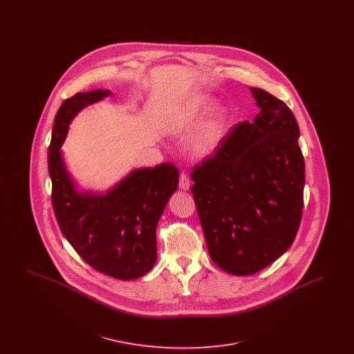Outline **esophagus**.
<instances>
[{"instance_id": "1", "label": "esophagus", "mask_w": 354, "mask_h": 354, "mask_svg": "<svg viewBox=\"0 0 354 354\" xmlns=\"http://www.w3.org/2000/svg\"><path fill=\"white\" fill-rule=\"evenodd\" d=\"M189 185L191 183H189V179H188L187 174L182 172L180 176H179V188L183 189V191H188L189 189Z\"/></svg>"}]
</instances>
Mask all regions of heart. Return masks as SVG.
<instances>
[{
    "instance_id": "1",
    "label": "heart",
    "mask_w": 354,
    "mask_h": 354,
    "mask_svg": "<svg viewBox=\"0 0 354 354\" xmlns=\"http://www.w3.org/2000/svg\"><path fill=\"white\" fill-rule=\"evenodd\" d=\"M214 106H215V101L205 94H195L189 97L179 110L178 119H176L178 130L180 131L189 130ZM227 123H228L227 111L223 109L215 111L203 123L202 127L196 131V134L189 139L188 142L189 152L196 158H204L212 153L218 147L221 138L224 136Z\"/></svg>"
}]
</instances>
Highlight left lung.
I'll return each instance as SVG.
<instances>
[{"mask_svg":"<svg viewBox=\"0 0 354 354\" xmlns=\"http://www.w3.org/2000/svg\"><path fill=\"white\" fill-rule=\"evenodd\" d=\"M250 90L260 113L231 129L191 174L209 257L235 276L264 270L286 253L303 214L297 120L268 91Z\"/></svg>","mask_w":354,"mask_h":354,"instance_id":"left-lung-1","label":"left lung"}]
</instances>
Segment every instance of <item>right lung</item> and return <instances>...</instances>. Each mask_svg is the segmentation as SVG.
<instances>
[{
    "label": "right lung",
    "mask_w": 354,
    "mask_h": 354,
    "mask_svg": "<svg viewBox=\"0 0 354 354\" xmlns=\"http://www.w3.org/2000/svg\"><path fill=\"white\" fill-rule=\"evenodd\" d=\"M109 95L110 90L97 88L77 93L61 104L48 155L51 202L62 234L88 266L119 280H133L156 263V224L178 188L179 171L162 163L131 171L103 194L77 188L61 147L75 115Z\"/></svg>",
    "instance_id": "add662e5"
}]
</instances>
